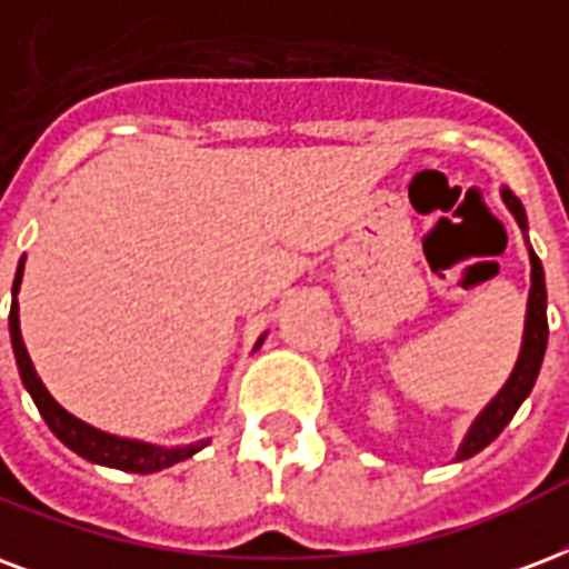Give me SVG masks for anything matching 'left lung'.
<instances>
[{"label": "left lung", "mask_w": 569, "mask_h": 569, "mask_svg": "<svg viewBox=\"0 0 569 569\" xmlns=\"http://www.w3.org/2000/svg\"><path fill=\"white\" fill-rule=\"evenodd\" d=\"M505 193L507 208L513 211V217L519 220V227L526 229V208L522 202L510 193V190H501ZM546 340H549V322H546V283H543V266L540 259L531 250V295H528V319H526V337H522V352H519V361H516L510 379L501 388L496 400L489 402L483 415L475 420V427L462 441L457 459L475 457L477 450H483L489 441L496 439L498 432L510 423V418L516 415V409L522 406L531 388H535L537 372H540V363H543Z\"/></svg>", "instance_id": "1"}]
</instances>
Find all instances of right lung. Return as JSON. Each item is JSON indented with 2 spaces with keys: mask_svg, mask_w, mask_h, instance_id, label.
<instances>
[{
  "mask_svg": "<svg viewBox=\"0 0 569 569\" xmlns=\"http://www.w3.org/2000/svg\"><path fill=\"white\" fill-rule=\"evenodd\" d=\"M20 277H23V262L17 268L14 277V301H11V316H8V328H11V342H14V358L17 367H20V379H23L26 390L32 393L34 406L41 411V418L47 420V427L53 429V436L62 445L80 453L82 459L89 462H101V466L121 468V471H137V475H151V471H160V468H169L181 462V459L193 457L199 450V445H190V448H154V445H142V441L130 439H116V436H107L101 429L82 423L73 415L59 406V402L47 393V388L38 379L32 361H29V352H26L23 337H20V319H17V289H20Z\"/></svg>",
  "mask_w": 569,
  "mask_h": 569,
  "instance_id": "obj_1",
  "label": "right lung"
}]
</instances>
